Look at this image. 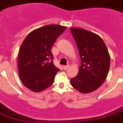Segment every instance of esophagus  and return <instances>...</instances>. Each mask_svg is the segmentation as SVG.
<instances>
[{
    "mask_svg": "<svg viewBox=\"0 0 123 123\" xmlns=\"http://www.w3.org/2000/svg\"><path fill=\"white\" fill-rule=\"evenodd\" d=\"M69 67H70V66H69V65L63 66V69L64 70H67V69L69 68Z\"/></svg>",
    "mask_w": 123,
    "mask_h": 123,
    "instance_id": "1",
    "label": "esophagus"
}]
</instances>
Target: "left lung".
Returning a JSON list of instances; mask_svg holds the SVG:
<instances>
[{"instance_id": "obj_1", "label": "left lung", "mask_w": 123, "mask_h": 123, "mask_svg": "<svg viewBox=\"0 0 123 123\" xmlns=\"http://www.w3.org/2000/svg\"><path fill=\"white\" fill-rule=\"evenodd\" d=\"M70 31L81 61L78 74L71 79L70 83L80 93H92L102 85L108 74V50L102 38L96 33L79 28H71Z\"/></svg>"}]
</instances>
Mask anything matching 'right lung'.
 Instances as JSON below:
<instances>
[{"mask_svg":"<svg viewBox=\"0 0 123 123\" xmlns=\"http://www.w3.org/2000/svg\"><path fill=\"white\" fill-rule=\"evenodd\" d=\"M67 27L47 25L31 31L22 42L18 55L20 78L28 89L39 93L53 84L59 69L54 65L51 47Z\"/></svg>","mask_w":123,"mask_h":123,"instance_id":"obj_1","label":"right lung"}]
</instances>
